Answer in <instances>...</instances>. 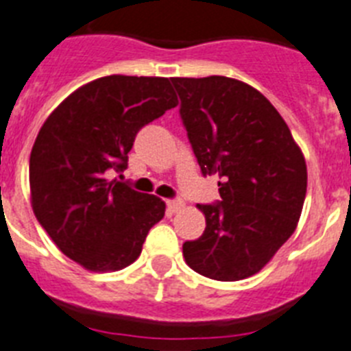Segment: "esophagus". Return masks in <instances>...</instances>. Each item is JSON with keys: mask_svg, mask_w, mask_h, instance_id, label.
I'll return each mask as SVG.
<instances>
[{"mask_svg": "<svg viewBox=\"0 0 351 351\" xmlns=\"http://www.w3.org/2000/svg\"><path fill=\"white\" fill-rule=\"evenodd\" d=\"M184 207L185 203L180 202V199H167V210L173 212V214H175V212H180Z\"/></svg>", "mask_w": 351, "mask_h": 351, "instance_id": "obj_1", "label": "esophagus"}]
</instances>
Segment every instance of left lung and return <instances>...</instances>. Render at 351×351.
Listing matches in <instances>:
<instances>
[{"mask_svg":"<svg viewBox=\"0 0 351 351\" xmlns=\"http://www.w3.org/2000/svg\"><path fill=\"white\" fill-rule=\"evenodd\" d=\"M203 175L221 182L199 239L184 243L187 266L235 282L255 275L294 234L307 193V164L289 126L255 87L226 76L171 78Z\"/></svg>","mask_w":351,"mask_h":351,"instance_id":"obj_1","label":"left lung"}]
</instances>
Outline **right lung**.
Returning a JSON list of instances; mask_svg holds the SVG:
<instances>
[{
    "instance_id": "1",
    "label": "right lung",
    "mask_w": 351,
    "mask_h": 351,
    "mask_svg": "<svg viewBox=\"0 0 351 351\" xmlns=\"http://www.w3.org/2000/svg\"><path fill=\"white\" fill-rule=\"evenodd\" d=\"M178 105L167 78L110 75L71 93L44 121L30 155L32 208L66 257L94 273L137 261L166 203L116 178L135 135Z\"/></svg>"
}]
</instances>
